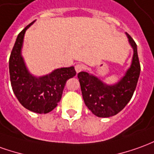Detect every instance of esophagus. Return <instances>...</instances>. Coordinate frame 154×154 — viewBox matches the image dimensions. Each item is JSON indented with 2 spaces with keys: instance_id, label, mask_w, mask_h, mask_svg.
Returning a JSON list of instances; mask_svg holds the SVG:
<instances>
[{
  "instance_id": "34e87169",
  "label": "esophagus",
  "mask_w": 154,
  "mask_h": 154,
  "mask_svg": "<svg viewBox=\"0 0 154 154\" xmlns=\"http://www.w3.org/2000/svg\"><path fill=\"white\" fill-rule=\"evenodd\" d=\"M83 69H84V66H83L82 64H81V63L76 64V66H75V70H76V72H77V73L82 72Z\"/></svg>"
}]
</instances>
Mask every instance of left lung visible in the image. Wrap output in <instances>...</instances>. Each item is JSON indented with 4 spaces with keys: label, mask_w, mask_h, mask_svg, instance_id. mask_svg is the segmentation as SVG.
Listing matches in <instances>:
<instances>
[{
    "label": "left lung",
    "mask_w": 154,
    "mask_h": 154,
    "mask_svg": "<svg viewBox=\"0 0 154 154\" xmlns=\"http://www.w3.org/2000/svg\"><path fill=\"white\" fill-rule=\"evenodd\" d=\"M126 35L133 49V60L125 76L118 82L107 85L87 72L77 74L85 104L97 117L109 118L118 114L131 100L137 87L141 70L137 44L130 35Z\"/></svg>",
    "instance_id": "1"
}]
</instances>
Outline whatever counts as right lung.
<instances>
[{"instance_id":"obj_1","label":"right lung","mask_w":154,"mask_h":154,"mask_svg":"<svg viewBox=\"0 0 154 154\" xmlns=\"http://www.w3.org/2000/svg\"><path fill=\"white\" fill-rule=\"evenodd\" d=\"M34 22L17 36L10 56V79L13 92L25 108L36 113H47L57 106L66 81L76 75V71L74 66L62 67L39 77L29 72L21 56V48L25 32Z\"/></svg>"}]
</instances>
